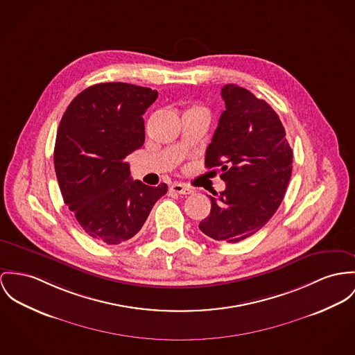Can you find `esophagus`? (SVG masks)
Instances as JSON below:
<instances>
[{"instance_id": "esophagus-1", "label": "esophagus", "mask_w": 355, "mask_h": 355, "mask_svg": "<svg viewBox=\"0 0 355 355\" xmlns=\"http://www.w3.org/2000/svg\"><path fill=\"white\" fill-rule=\"evenodd\" d=\"M170 191L178 193V194H193L194 193V191L189 187H187L185 184H173L170 187Z\"/></svg>"}]
</instances>
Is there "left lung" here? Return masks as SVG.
<instances>
[{
  "instance_id": "8db88e82",
  "label": "left lung",
  "mask_w": 355,
  "mask_h": 355,
  "mask_svg": "<svg viewBox=\"0 0 355 355\" xmlns=\"http://www.w3.org/2000/svg\"><path fill=\"white\" fill-rule=\"evenodd\" d=\"M225 110L207 148L205 166L221 167L225 189L198 228L215 241L236 243L259 231L278 209L292 175L293 153L273 108L245 87L221 89Z\"/></svg>"
}]
</instances>
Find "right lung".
<instances>
[{
  "label": "right lung",
  "instance_id": "right-lung-1",
  "mask_svg": "<svg viewBox=\"0 0 355 355\" xmlns=\"http://www.w3.org/2000/svg\"><path fill=\"white\" fill-rule=\"evenodd\" d=\"M158 92L124 82L89 86L62 116L54 164L64 204L93 239L135 236L167 185L132 180L124 159L144 143L143 114Z\"/></svg>",
  "mask_w": 355,
  "mask_h": 355
}]
</instances>
